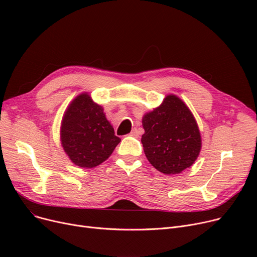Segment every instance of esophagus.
Returning a JSON list of instances; mask_svg holds the SVG:
<instances>
[{
    "label": "esophagus",
    "mask_w": 257,
    "mask_h": 257,
    "mask_svg": "<svg viewBox=\"0 0 257 257\" xmlns=\"http://www.w3.org/2000/svg\"><path fill=\"white\" fill-rule=\"evenodd\" d=\"M130 135H131V136H134V137H136V136H138V135H139V132H138V130L135 127V128H133V130H132V132L130 133Z\"/></svg>",
    "instance_id": "34e87169"
}]
</instances>
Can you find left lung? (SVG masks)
Masks as SVG:
<instances>
[{
    "label": "left lung",
    "instance_id": "1",
    "mask_svg": "<svg viewBox=\"0 0 257 257\" xmlns=\"http://www.w3.org/2000/svg\"><path fill=\"white\" fill-rule=\"evenodd\" d=\"M141 142L152 166L166 175L179 174L197 159L201 149L199 128L184 102L175 95L142 118Z\"/></svg>",
    "mask_w": 257,
    "mask_h": 257
}]
</instances>
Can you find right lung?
<instances>
[{
	"label": "right lung",
	"instance_id": "obj_1",
	"mask_svg": "<svg viewBox=\"0 0 257 257\" xmlns=\"http://www.w3.org/2000/svg\"><path fill=\"white\" fill-rule=\"evenodd\" d=\"M61 142L69 159L80 168H95L105 161L121 141L102 106L89 95L71 101L61 124Z\"/></svg>",
	"mask_w": 257,
	"mask_h": 257
}]
</instances>
